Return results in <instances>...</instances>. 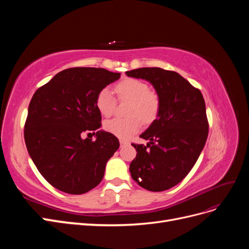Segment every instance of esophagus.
Listing matches in <instances>:
<instances>
[{"label": "esophagus", "instance_id": "1", "mask_svg": "<svg viewBox=\"0 0 249 249\" xmlns=\"http://www.w3.org/2000/svg\"><path fill=\"white\" fill-rule=\"evenodd\" d=\"M129 144V141H125V140H120V147H124L125 145Z\"/></svg>", "mask_w": 249, "mask_h": 249}]
</instances>
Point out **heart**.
I'll return each mask as SVG.
<instances>
[{
	"label": "heart",
	"mask_w": 249,
	"mask_h": 249,
	"mask_svg": "<svg viewBox=\"0 0 249 249\" xmlns=\"http://www.w3.org/2000/svg\"><path fill=\"white\" fill-rule=\"evenodd\" d=\"M119 99L130 101L127 118H113L105 123V129L120 139H129L141 127V120L150 124L157 118L160 111V99L150 91L145 82L138 79H124L115 87ZM97 110L104 116L112 115L115 107V99L108 88L97 93L95 99Z\"/></svg>",
	"instance_id": "obj_1"
}]
</instances>
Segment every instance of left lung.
<instances>
[{
	"label": "left lung",
	"instance_id": "obj_1",
	"mask_svg": "<svg viewBox=\"0 0 249 249\" xmlns=\"http://www.w3.org/2000/svg\"><path fill=\"white\" fill-rule=\"evenodd\" d=\"M127 77L149 82L160 99L157 119L140 137L146 145L133 144V179L146 190L160 192L182 180L196 163L208 137L206 104L198 89L179 73L160 67L125 71Z\"/></svg>",
	"mask_w": 249,
	"mask_h": 249
}]
</instances>
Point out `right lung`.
<instances>
[{
    "instance_id": "obj_1",
    "label": "right lung",
    "mask_w": 249,
    "mask_h": 249,
    "mask_svg": "<svg viewBox=\"0 0 249 249\" xmlns=\"http://www.w3.org/2000/svg\"><path fill=\"white\" fill-rule=\"evenodd\" d=\"M119 78V72L104 69L74 67L58 72L34 93L25 124L26 145L37 169L56 189L83 194L103 179L119 141L100 130L95 99ZM85 131L95 134L96 141L83 139Z\"/></svg>"
}]
</instances>
